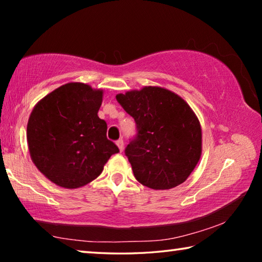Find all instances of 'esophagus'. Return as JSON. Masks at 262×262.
<instances>
[{
	"instance_id": "esophagus-1",
	"label": "esophagus",
	"mask_w": 262,
	"mask_h": 262,
	"mask_svg": "<svg viewBox=\"0 0 262 262\" xmlns=\"http://www.w3.org/2000/svg\"><path fill=\"white\" fill-rule=\"evenodd\" d=\"M115 143H117L119 150H120V151H122V150H123V140L122 139H119L117 142H115Z\"/></svg>"
}]
</instances>
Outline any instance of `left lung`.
Instances as JSON below:
<instances>
[{
  "label": "left lung",
  "mask_w": 262,
  "mask_h": 262,
  "mask_svg": "<svg viewBox=\"0 0 262 262\" xmlns=\"http://www.w3.org/2000/svg\"><path fill=\"white\" fill-rule=\"evenodd\" d=\"M117 100L136 123L125 149L135 178L152 189L183 184L201 156V126L192 108L156 86L117 95Z\"/></svg>",
  "instance_id": "left-lung-1"
}]
</instances>
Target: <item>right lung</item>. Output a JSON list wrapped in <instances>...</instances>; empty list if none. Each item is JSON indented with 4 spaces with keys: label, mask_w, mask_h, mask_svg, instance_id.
Wrapping results in <instances>:
<instances>
[{
    "label": "right lung",
    "mask_w": 262,
    "mask_h": 262,
    "mask_svg": "<svg viewBox=\"0 0 262 262\" xmlns=\"http://www.w3.org/2000/svg\"><path fill=\"white\" fill-rule=\"evenodd\" d=\"M103 91L68 83L35 105L28 122V143L34 165L52 183L77 188L91 183L119 148L106 136L98 117Z\"/></svg>",
    "instance_id": "add662e5"
}]
</instances>
